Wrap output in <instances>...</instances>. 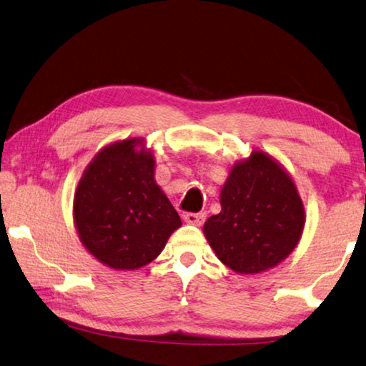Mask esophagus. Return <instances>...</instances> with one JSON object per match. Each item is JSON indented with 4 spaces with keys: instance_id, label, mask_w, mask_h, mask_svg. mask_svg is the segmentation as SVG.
<instances>
[{
    "instance_id": "1",
    "label": "esophagus",
    "mask_w": 366,
    "mask_h": 366,
    "mask_svg": "<svg viewBox=\"0 0 366 366\" xmlns=\"http://www.w3.org/2000/svg\"><path fill=\"white\" fill-rule=\"evenodd\" d=\"M184 219H185V223H189V224L200 226L205 222V214L204 213H185Z\"/></svg>"
}]
</instances>
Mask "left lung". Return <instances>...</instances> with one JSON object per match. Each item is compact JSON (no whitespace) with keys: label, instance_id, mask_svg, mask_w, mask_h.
I'll use <instances>...</instances> for the list:
<instances>
[{"label":"left lung","instance_id":"obj_1","mask_svg":"<svg viewBox=\"0 0 366 366\" xmlns=\"http://www.w3.org/2000/svg\"><path fill=\"white\" fill-rule=\"evenodd\" d=\"M222 212L204 224L214 254L237 274H259L287 259L305 226L288 172L264 152L236 162L219 195Z\"/></svg>","mask_w":366,"mask_h":366}]
</instances>
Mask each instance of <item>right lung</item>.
Returning a JSON list of instances; mask_svg holds the SVG:
<instances>
[{"label":"right lung","mask_w":366,"mask_h":366,"mask_svg":"<svg viewBox=\"0 0 366 366\" xmlns=\"http://www.w3.org/2000/svg\"><path fill=\"white\" fill-rule=\"evenodd\" d=\"M140 138L97 153L74 192V223L84 247L99 262L135 270L159 256L182 224L154 182V158Z\"/></svg>","instance_id":"right-lung-1"}]
</instances>
